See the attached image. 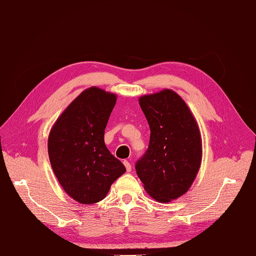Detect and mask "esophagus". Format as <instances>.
Returning a JSON list of instances; mask_svg holds the SVG:
<instances>
[{"mask_svg":"<svg viewBox=\"0 0 256 256\" xmlns=\"http://www.w3.org/2000/svg\"><path fill=\"white\" fill-rule=\"evenodd\" d=\"M124 166H126L127 172L132 171V164H130L128 161H124Z\"/></svg>","mask_w":256,"mask_h":256,"instance_id":"obj_1","label":"esophagus"}]
</instances>
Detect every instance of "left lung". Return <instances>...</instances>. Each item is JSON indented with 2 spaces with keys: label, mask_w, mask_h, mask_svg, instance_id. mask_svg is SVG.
Returning a JSON list of instances; mask_svg holds the SVG:
<instances>
[{
  "label": "left lung",
  "mask_w": 256,
  "mask_h": 256,
  "mask_svg": "<svg viewBox=\"0 0 256 256\" xmlns=\"http://www.w3.org/2000/svg\"><path fill=\"white\" fill-rule=\"evenodd\" d=\"M150 127L148 150L136 171L148 194L160 202L184 195L202 162V138L185 102L171 90L139 98Z\"/></svg>",
  "instance_id": "1"
}]
</instances>
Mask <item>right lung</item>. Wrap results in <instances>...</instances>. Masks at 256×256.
Returning a JSON list of instances; mask_svg holds the SVG:
<instances>
[{
  "label": "right lung",
  "instance_id": "obj_1",
  "mask_svg": "<svg viewBox=\"0 0 256 256\" xmlns=\"http://www.w3.org/2000/svg\"><path fill=\"white\" fill-rule=\"evenodd\" d=\"M116 95L98 88L82 92L61 114L49 134L48 153L54 175L66 194L90 205L104 200L126 172L104 142Z\"/></svg>",
  "mask_w": 256,
  "mask_h": 256
}]
</instances>
